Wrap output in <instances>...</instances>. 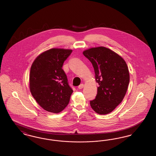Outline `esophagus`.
<instances>
[{
    "mask_svg": "<svg viewBox=\"0 0 156 156\" xmlns=\"http://www.w3.org/2000/svg\"><path fill=\"white\" fill-rule=\"evenodd\" d=\"M83 86H84V85H83V83H81V84H80V85L78 86V88L80 89H82V88H83Z\"/></svg>",
    "mask_w": 156,
    "mask_h": 156,
    "instance_id": "34e87169",
    "label": "esophagus"
}]
</instances>
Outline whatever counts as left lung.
Instances as JSON below:
<instances>
[{"label": "left lung", "mask_w": 156, "mask_h": 156, "mask_svg": "<svg viewBox=\"0 0 156 156\" xmlns=\"http://www.w3.org/2000/svg\"><path fill=\"white\" fill-rule=\"evenodd\" d=\"M92 64L99 84L95 99L90 101L92 109L100 115L113 111L126 95L130 81L126 62L120 55L104 47L83 52Z\"/></svg>", "instance_id": "8db88e82"}]
</instances>
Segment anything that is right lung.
<instances>
[{
	"label": "right lung",
	"instance_id": "add662e5",
	"mask_svg": "<svg viewBox=\"0 0 156 156\" xmlns=\"http://www.w3.org/2000/svg\"><path fill=\"white\" fill-rule=\"evenodd\" d=\"M72 51L52 48L40 54L32 64L30 92L37 103L47 111L59 113L69 102L73 90L62 67Z\"/></svg>",
	"mask_w": 156,
	"mask_h": 156
}]
</instances>
